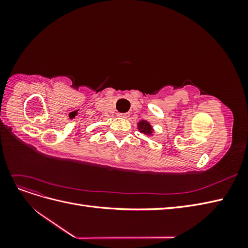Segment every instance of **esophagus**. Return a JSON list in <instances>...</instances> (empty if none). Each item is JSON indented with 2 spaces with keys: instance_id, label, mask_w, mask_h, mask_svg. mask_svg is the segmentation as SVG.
Wrapping results in <instances>:
<instances>
[{
  "instance_id": "esophagus-1",
  "label": "esophagus",
  "mask_w": 248,
  "mask_h": 248,
  "mask_svg": "<svg viewBox=\"0 0 248 248\" xmlns=\"http://www.w3.org/2000/svg\"><path fill=\"white\" fill-rule=\"evenodd\" d=\"M119 117L122 118V119H128L129 114H128V112H125V114H119Z\"/></svg>"
}]
</instances>
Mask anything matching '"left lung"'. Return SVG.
Here are the masks:
<instances>
[{
  "label": "left lung",
  "instance_id": "obj_1",
  "mask_svg": "<svg viewBox=\"0 0 248 248\" xmlns=\"http://www.w3.org/2000/svg\"><path fill=\"white\" fill-rule=\"evenodd\" d=\"M138 129L140 133L146 134L147 137H153L155 133L153 126L147 120H140V121L138 122Z\"/></svg>",
  "mask_w": 248,
  "mask_h": 248
}]
</instances>
